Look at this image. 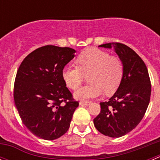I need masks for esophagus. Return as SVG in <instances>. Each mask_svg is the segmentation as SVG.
<instances>
[{"label":"esophagus","instance_id":"obj_1","mask_svg":"<svg viewBox=\"0 0 160 160\" xmlns=\"http://www.w3.org/2000/svg\"><path fill=\"white\" fill-rule=\"evenodd\" d=\"M79 104L80 105H85V106H88L90 104V101H84V100H81V101L79 102Z\"/></svg>","mask_w":160,"mask_h":160}]
</instances>
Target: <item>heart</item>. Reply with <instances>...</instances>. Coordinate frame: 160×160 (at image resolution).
Listing matches in <instances>:
<instances>
[{
	"label": "heart",
	"instance_id": "1",
	"mask_svg": "<svg viewBox=\"0 0 160 160\" xmlns=\"http://www.w3.org/2000/svg\"><path fill=\"white\" fill-rule=\"evenodd\" d=\"M77 66H66L62 70V79L70 90H75L88 76L90 84L75 93L78 99L87 100L102 94L111 95L119 87L124 73L122 60L116 56H110L107 52L90 48L78 55Z\"/></svg>",
	"mask_w": 160,
	"mask_h": 160
}]
</instances>
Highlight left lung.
Returning a JSON list of instances; mask_svg holds the SVG:
<instances>
[{
  "instance_id": "1",
  "label": "left lung",
  "mask_w": 160,
  "mask_h": 160,
  "mask_svg": "<svg viewBox=\"0 0 160 160\" xmlns=\"http://www.w3.org/2000/svg\"><path fill=\"white\" fill-rule=\"evenodd\" d=\"M112 46L123 63V77L115 94L107 102H100L101 111L94 118V124L102 135L118 138L136 128L143 118L152 85L146 65L132 49L119 42L102 44L99 47Z\"/></svg>"
}]
</instances>
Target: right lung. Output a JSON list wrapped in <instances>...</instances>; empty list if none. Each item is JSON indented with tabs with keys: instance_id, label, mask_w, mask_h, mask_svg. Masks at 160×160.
<instances>
[{
	"instance_id": "obj_1",
	"label": "right lung",
	"mask_w": 160,
	"mask_h": 160,
	"mask_svg": "<svg viewBox=\"0 0 160 160\" xmlns=\"http://www.w3.org/2000/svg\"><path fill=\"white\" fill-rule=\"evenodd\" d=\"M75 52L70 47L42 46L26 56L18 68L14 102L22 122L39 138L53 140L70 128L79 102L66 87L62 73Z\"/></svg>"
}]
</instances>
